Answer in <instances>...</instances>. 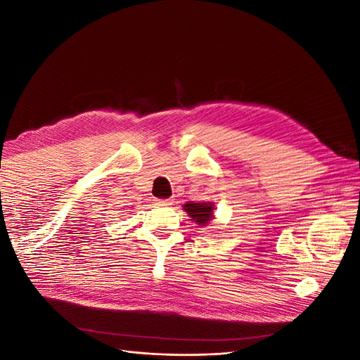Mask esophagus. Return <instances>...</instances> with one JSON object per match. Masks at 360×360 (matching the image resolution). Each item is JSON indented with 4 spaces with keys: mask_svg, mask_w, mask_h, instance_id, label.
<instances>
[{
    "mask_svg": "<svg viewBox=\"0 0 360 360\" xmlns=\"http://www.w3.org/2000/svg\"><path fill=\"white\" fill-rule=\"evenodd\" d=\"M174 201L171 200V198H168V200H158V204L159 205H171Z\"/></svg>",
    "mask_w": 360,
    "mask_h": 360,
    "instance_id": "34e87169",
    "label": "esophagus"
}]
</instances>
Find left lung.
I'll return each mask as SVG.
<instances>
[{
  "label": "left lung",
  "mask_w": 360,
  "mask_h": 360,
  "mask_svg": "<svg viewBox=\"0 0 360 360\" xmlns=\"http://www.w3.org/2000/svg\"><path fill=\"white\" fill-rule=\"evenodd\" d=\"M183 210L188 213L191 221L198 226H207L214 217V205L213 202H186L183 205Z\"/></svg>",
  "instance_id": "8db88e82"
}]
</instances>
